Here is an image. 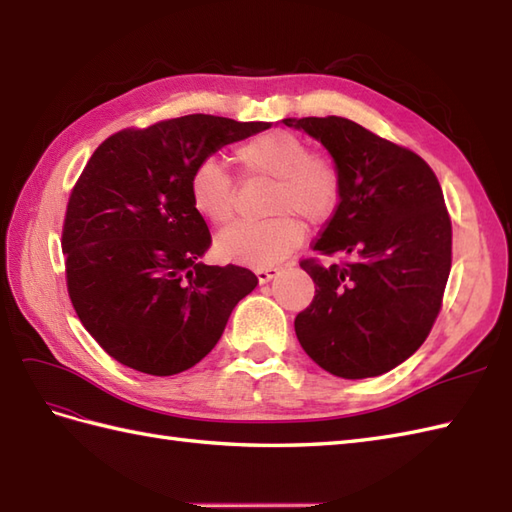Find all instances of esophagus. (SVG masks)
<instances>
[{
    "mask_svg": "<svg viewBox=\"0 0 512 512\" xmlns=\"http://www.w3.org/2000/svg\"><path fill=\"white\" fill-rule=\"evenodd\" d=\"M277 272H279L277 268H257L255 275H257L259 283H268L277 277Z\"/></svg>",
    "mask_w": 512,
    "mask_h": 512,
    "instance_id": "34e87169",
    "label": "esophagus"
}]
</instances>
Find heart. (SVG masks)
Instances as JSON below:
<instances>
[{
	"mask_svg": "<svg viewBox=\"0 0 512 512\" xmlns=\"http://www.w3.org/2000/svg\"><path fill=\"white\" fill-rule=\"evenodd\" d=\"M246 176L272 181L264 222H235L216 237V253L248 266H275L303 242V224L325 222L340 200V174L323 154H310L290 130H270L235 150ZM189 200L202 218L224 224L233 216V178L218 159H202L189 174Z\"/></svg>",
	"mask_w": 512,
	"mask_h": 512,
	"instance_id": "heart-1",
	"label": "heart"
}]
</instances>
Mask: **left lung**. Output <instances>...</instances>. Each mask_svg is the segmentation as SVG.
Segmentation results:
<instances>
[{"instance_id": "8db88e82", "label": "left lung", "mask_w": 512, "mask_h": 512, "mask_svg": "<svg viewBox=\"0 0 512 512\" xmlns=\"http://www.w3.org/2000/svg\"><path fill=\"white\" fill-rule=\"evenodd\" d=\"M325 146L340 174V202L314 244L344 264L301 268L314 301L294 318L305 353L327 373H388L425 342L451 268V222L443 189L419 154L347 117H288Z\"/></svg>"}]
</instances>
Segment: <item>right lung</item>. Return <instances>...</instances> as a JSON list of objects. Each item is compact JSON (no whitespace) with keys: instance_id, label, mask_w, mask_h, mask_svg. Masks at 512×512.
Masks as SVG:
<instances>
[{"instance_id":"add662e5","label":"right lung","mask_w":512,"mask_h":512,"mask_svg":"<svg viewBox=\"0 0 512 512\" xmlns=\"http://www.w3.org/2000/svg\"><path fill=\"white\" fill-rule=\"evenodd\" d=\"M268 122L185 115L102 141L69 196L63 253L69 299L100 347L139 373L168 377L216 347L257 285L242 266H207V222L189 174Z\"/></svg>"}]
</instances>
